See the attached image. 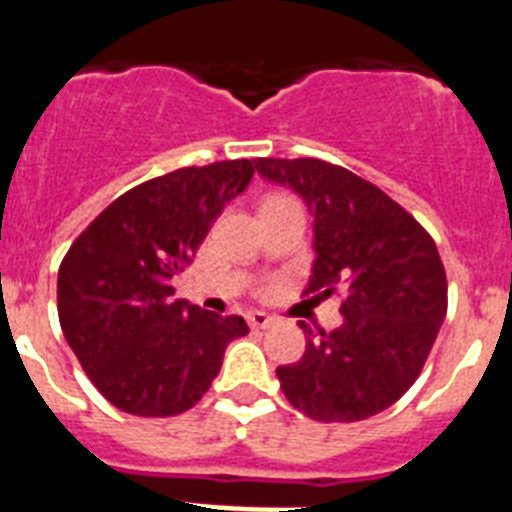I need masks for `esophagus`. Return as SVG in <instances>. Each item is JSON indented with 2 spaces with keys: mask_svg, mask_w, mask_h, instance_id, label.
Listing matches in <instances>:
<instances>
[{
  "mask_svg": "<svg viewBox=\"0 0 512 512\" xmlns=\"http://www.w3.org/2000/svg\"><path fill=\"white\" fill-rule=\"evenodd\" d=\"M277 318H271V315H266L264 310H251L248 312V325L251 328H269L271 323H274Z\"/></svg>",
  "mask_w": 512,
  "mask_h": 512,
  "instance_id": "esophagus-1",
  "label": "esophagus"
}]
</instances>
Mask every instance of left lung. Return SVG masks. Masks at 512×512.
Segmentation results:
<instances>
[{
    "mask_svg": "<svg viewBox=\"0 0 512 512\" xmlns=\"http://www.w3.org/2000/svg\"><path fill=\"white\" fill-rule=\"evenodd\" d=\"M256 171L300 194L312 220L305 295L343 292V323L312 333L297 364L279 366L282 392L323 423L372 418L418 379L446 318V271L433 238L372 182L320 158H259Z\"/></svg>",
    "mask_w": 512,
    "mask_h": 512,
    "instance_id": "1",
    "label": "left lung"
}]
</instances>
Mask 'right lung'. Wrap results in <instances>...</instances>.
Here are the masks:
<instances>
[{
  "mask_svg": "<svg viewBox=\"0 0 512 512\" xmlns=\"http://www.w3.org/2000/svg\"><path fill=\"white\" fill-rule=\"evenodd\" d=\"M251 176V161L238 158L148 179L94 217L63 256V336L122 413L169 418L197 405L228 343L248 333L241 315L223 318L176 300L171 279Z\"/></svg>",
  "mask_w": 512,
  "mask_h": 512,
  "instance_id": "add662e5",
  "label": "right lung"
}]
</instances>
